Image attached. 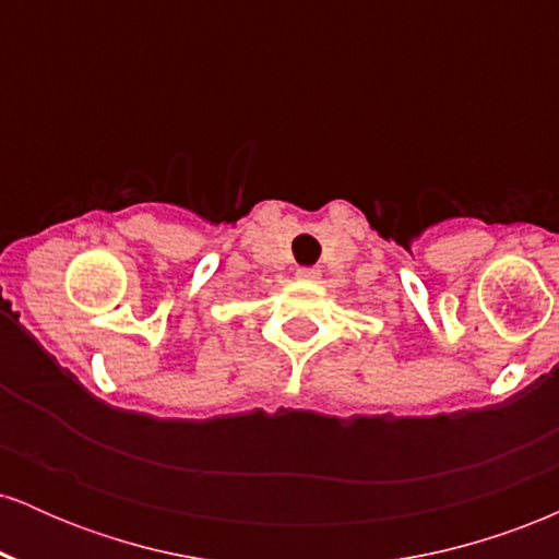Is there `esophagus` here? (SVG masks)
Masks as SVG:
<instances>
[{"label": "esophagus", "mask_w": 559, "mask_h": 559, "mask_svg": "<svg viewBox=\"0 0 559 559\" xmlns=\"http://www.w3.org/2000/svg\"><path fill=\"white\" fill-rule=\"evenodd\" d=\"M297 278L299 281H318L320 278V271H318V267H299Z\"/></svg>", "instance_id": "34e87169"}]
</instances>
